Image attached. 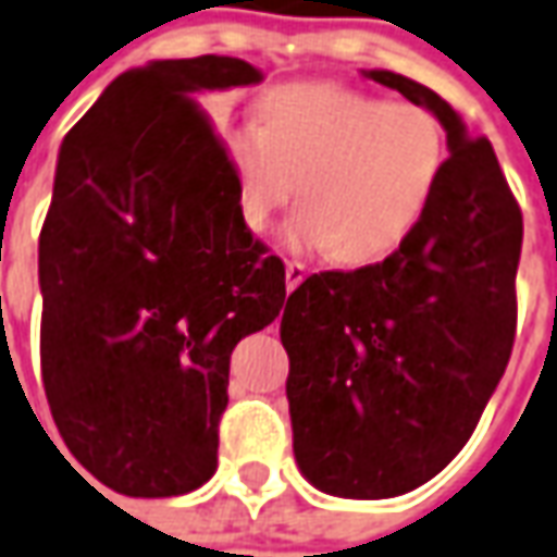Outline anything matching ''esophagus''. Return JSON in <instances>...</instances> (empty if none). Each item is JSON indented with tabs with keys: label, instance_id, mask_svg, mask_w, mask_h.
I'll return each mask as SVG.
<instances>
[{
	"label": "esophagus",
	"instance_id": "1",
	"mask_svg": "<svg viewBox=\"0 0 557 557\" xmlns=\"http://www.w3.org/2000/svg\"><path fill=\"white\" fill-rule=\"evenodd\" d=\"M305 277H308V264L286 262V286H289V289H295V286H298Z\"/></svg>",
	"mask_w": 557,
	"mask_h": 557
}]
</instances>
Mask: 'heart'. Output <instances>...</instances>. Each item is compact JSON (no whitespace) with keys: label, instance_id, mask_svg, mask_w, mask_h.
Masks as SVG:
<instances>
[{"label":"heart","instance_id":"heart-1","mask_svg":"<svg viewBox=\"0 0 557 557\" xmlns=\"http://www.w3.org/2000/svg\"><path fill=\"white\" fill-rule=\"evenodd\" d=\"M237 207L264 231L295 195L283 228L289 249H329L342 264H372L406 244L436 198L445 136L433 112L342 85H283L259 121L225 131Z\"/></svg>","mask_w":557,"mask_h":557}]
</instances>
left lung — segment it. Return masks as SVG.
I'll list each match as a JSON object with an SVG mask.
<instances>
[{
    "instance_id": "left-lung-1",
    "label": "left lung",
    "mask_w": 557,
    "mask_h": 557,
    "mask_svg": "<svg viewBox=\"0 0 557 557\" xmlns=\"http://www.w3.org/2000/svg\"><path fill=\"white\" fill-rule=\"evenodd\" d=\"M430 109L448 161L421 225L384 262L310 274L286 301L295 463L347 500L399 497L451 463L516 342L521 210L497 154L436 90L362 70Z\"/></svg>"
}]
</instances>
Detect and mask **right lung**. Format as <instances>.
<instances>
[{
  "instance_id": "1",
  "label": "right lung",
  "mask_w": 557,
  "mask_h": 557,
  "mask_svg": "<svg viewBox=\"0 0 557 557\" xmlns=\"http://www.w3.org/2000/svg\"><path fill=\"white\" fill-rule=\"evenodd\" d=\"M237 57L121 72L60 143L39 237L41 381L57 430L124 497L215 472L228 362L286 305L195 97L259 85Z\"/></svg>"
}]
</instances>
